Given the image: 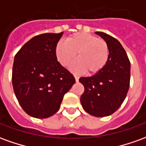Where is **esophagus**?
Wrapping results in <instances>:
<instances>
[{
    "mask_svg": "<svg viewBox=\"0 0 146 146\" xmlns=\"http://www.w3.org/2000/svg\"><path fill=\"white\" fill-rule=\"evenodd\" d=\"M74 77H75V80H76V82H78V81H79V76H76V75H75V76H74Z\"/></svg>",
    "mask_w": 146,
    "mask_h": 146,
    "instance_id": "esophagus-1",
    "label": "esophagus"
}]
</instances>
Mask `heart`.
I'll return each mask as SVG.
<instances>
[{"label": "heart", "mask_w": 146, "mask_h": 146, "mask_svg": "<svg viewBox=\"0 0 146 146\" xmlns=\"http://www.w3.org/2000/svg\"><path fill=\"white\" fill-rule=\"evenodd\" d=\"M78 59L71 65L75 73L87 71L95 75L103 70L109 60V47L106 42L88 33H73L66 42L59 40L55 46V55L62 66H67L76 57Z\"/></svg>", "instance_id": "1"}]
</instances>
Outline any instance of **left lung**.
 Wrapping results in <instances>:
<instances>
[{"label": "left lung", "mask_w": 146, "mask_h": 146, "mask_svg": "<svg viewBox=\"0 0 146 146\" xmlns=\"http://www.w3.org/2000/svg\"><path fill=\"white\" fill-rule=\"evenodd\" d=\"M95 33L107 43L109 60L100 73L80 78L84 87L80 102L88 113L103 117L115 113L124 101L130 86L131 62L124 48L116 38L102 32Z\"/></svg>", "instance_id": "1"}]
</instances>
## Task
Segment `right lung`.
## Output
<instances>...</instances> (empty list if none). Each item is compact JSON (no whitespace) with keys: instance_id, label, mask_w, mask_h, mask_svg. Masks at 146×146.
Listing matches in <instances>:
<instances>
[{"instance_id":"1","label":"right lung","mask_w":146,"mask_h":146,"mask_svg":"<svg viewBox=\"0 0 146 146\" xmlns=\"http://www.w3.org/2000/svg\"><path fill=\"white\" fill-rule=\"evenodd\" d=\"M62 34L35 36L15 56L14 92L23 110L35 118L54 115L60 108L64 95L75 84L73 74L61 66L55 55V46Z\"/></svg>"}]
</instances>
